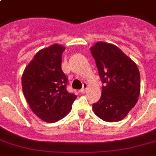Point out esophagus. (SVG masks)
<instances>
[{
    "instance_id": "esophagus-1",
    "label": "esophagus",
    "mask_w": 156,
    "mask_h": 156,
    "mask_svg": "<svg viewBox=\"0 0 156 156\" xmlns=\"http://www.w3.org/2000/svg\"><path fill=\"white\" fill-rule=\"evenodd\" d=\"M88 88V85L87 83H84L83 85V88L80 90V92L81 94H85L86 91H87V90Z\"/></svg>"
}]
</instances>
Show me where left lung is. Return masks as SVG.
Returning a JSON list of instances; mask_svg holds the SVG:
<instances>
[{"label": "left lung", "instance_id": "obj_1", "mask_svg": "<svg viewBox=\"0 0 156 156\" xmlns=\"http://www.w3.org/2000/svg\"><path fill=\"white\" fill-rule=\"evenodd\" d=\"M104 87L92 105L95 115L108 122L121 121L138 102L140 73L136 63L117 46L97 42L90 48Z\"/></svg>", "mask_w": 156, "mask_h": 156}]
</instances>
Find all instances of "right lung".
<instances>
[{
  "label": "right lung",
  "instance_id": "obj_1",
  "mask_svg": "<svg viewBox=\"0 0 156 156\" xmlns=\"http://www.w3.org/2000/svg\"><path fill=\"white\" fill-rule=\"evenodd\" d=\"M65 49L63 45L54 44L40 50L22 76L23 95L31 111L48 123L64 118L76 99L66 90L67 78L61 69Z\"/></svg>",
  "mask_w": 156,
  "mask_h": 156
}]
</instances>
